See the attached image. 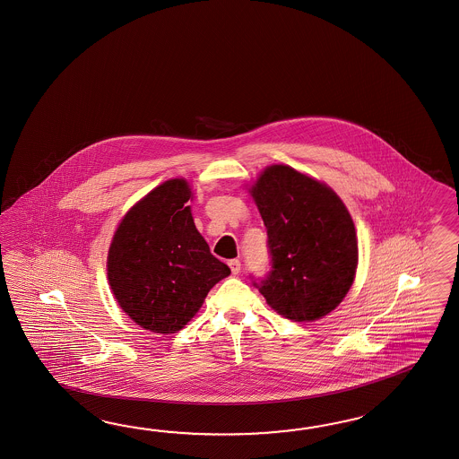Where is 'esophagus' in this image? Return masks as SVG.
Instances as JSON below:
<instances>
[{
  "label": "esophagus",
  "instance_id": "obj_1",
  "mask_svg": "<svg viewBox=\"0 0 459 459\" xmlns=\"http://www.w3.org/2000/svg\"><path fill=\"white\" fill-rule=\"evenodd\" d=\"M228 266H230L231 273H233L235 276L239 273V271H241V263H239V259H231V261L228 263Z\"/></svg>",
  "mask_w": 459,
  "mask_h": 459
}]
</instances>
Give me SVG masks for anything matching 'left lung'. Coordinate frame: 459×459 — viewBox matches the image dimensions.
Wrapping results in <instances>:
<instances>
[{"instance_id": "left-lung-1", "label": "left lung", "mask_w": 459, "mask_h": 459, "mask_svg": "<svg viewBox=\"0 0 459 459\" xmlns=\"http://www.w3.org/2000/svg\"><path fill=\"white\" fill-rule=\"evenodd\" d=\"M249 193L271 255V271L255 286L286 319L327 316L347 296L359 263L349 210L327 185L288 165L267 167Z\"/></svg>"}]
</instances>
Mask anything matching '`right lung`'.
<instances>
[{
  "label": "right lung",
  "mask_w": 459,
  "mask_h": 459,
  "mask_svg": "<svg viewBox=\"0 0 459 459\" xmlns=\"http://www.w3.org/2000/svg\"><path fill=\"white\" fill-rule=\"evenodd\" d=\"M192 198L186 180L161 183L128 210L108 247L107 277L118 306L155 333L183 329L231 274L193 223Z\"/></svg>",
  "instance_id": "add662e5"
}]
</instances>
